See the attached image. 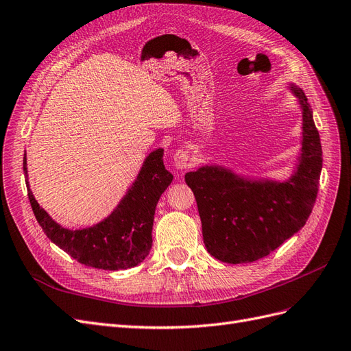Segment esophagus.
Masks as SVG:
<instances>
[{
	"label": "esophagus",
	"instance_id": "obj_1",
	"mask_svg": "<svg viewBox=\"0 0 351 351\" xmlns=\"http://www.w3.org/2000/svg\"><path fill=\"white\" fill-rule=\"evenodd\" d=\"M174 165L177 169H186L189 167L193 165V155L186 147L180 149L174 155Z\"/></svg>",
	"mask_w": 351,
	"mask_h": 351
}]
</instances>
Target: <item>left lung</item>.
Masks as SVG:
<instances>
[{
	"label": "left lung",
	"instance_id": "8db88e82",
	"mask_svg": "<svg viewBox=\"0 0 351 351\" xmlns=\"http://www.w3.org/2000/svg\"><path fill=\"white\" fill-rule=\"evenodd\" d=\"M302 111V149L294 173L284 180L249 178L221 165L186 174L210 256L249 263L268 256L303 228L313 209L322 169V146L304 92L290 84Z\"/></svg>",
	"mask_w": 351,
	"mask_h": 351
}]
</instances>
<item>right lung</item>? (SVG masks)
Listing matches in <instances>:
<instances>
[{
	"instance_id": "obj_1",
	"label": "right lung",
	"mask_w": 351,
	"mask_h": 351,
	"mask_svg": "<svg viewBox=\"0 0 351 351\" xmlns=\"http://www.w3.org/2000/svg\"><path fill=\"white\" fill-rule=\"evenodd\" d=\"M162 156L161 147L146 156L133 184L107 218L92 227L70 230L61 227L39 206L29 187L25 154L23 171L32 210L47 237L77 262L107 271L133 268L149 254L155 208L173 182Z\"/></svg>"
}]
</instances>
